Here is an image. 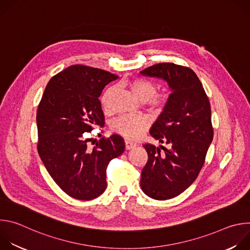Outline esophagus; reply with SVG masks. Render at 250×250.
I'll use <instances>...</instances> for the list:
<instances>
[{
  "instance_id": "obj_1",
  "label": "esophagus",
  "mask_w": 250,
  "mask_h": 250,
  "mask_svg": "<svg viewBox=\"0 0 250 250\" xmlns=\"http://www.w3.org/2000/svg\"><path fill=\"white\" fill-rule=\"evenodd\" d=\"M134 147H136V144H134V142L129 141V140H125V148H126L127 150L132 149V148H134Z\"/></svg>"
}]
</instances>
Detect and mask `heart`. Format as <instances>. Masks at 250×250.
<instances>
[{"label": "heart", "instance_id": "b5f03b06", "mask_svg": "<svg viewBox=\"0 0 250 250\" xmlns=\"http://www.w3.org/2000/svg\"><path fill=\"white\" fill-rule=\"evenodd\" d=\"M121 83L126 86L138 100L147 102L151 106H161L165 102L163 96L156 94L157 86L147 79L135 77L123 80ZM115 91L116 88L114 86H110L104 90L101 97L102 106L106 112L111 110V100ZM148 125L149 122L145 116L125 114L117 118L112 123L111 127L113 131L119 133L126 139L134 140L144 133Z\"/></svg>", "mask_w": 250, "mask_h": 250}]
</instances>
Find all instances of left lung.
<instances>
[{"instance_id":"8db88e82","label":"left lung","mask_w":250,"mask_h":250,"mask_svg":"<svg viewBox=\"0 0 250 250\" xmlns=\"http://www.w3.org/2000/svg\"><path fill=\"white\" fill-rule=\"evenodd\" d=\"M140 73L164 79L172 90L149 130L168 147L144 145L148 159L140 179L148 197L169 200L192 185L205 163L213 137L209 101L196 73L186 66L158 63Z\"/></svg>"}]
</instances>
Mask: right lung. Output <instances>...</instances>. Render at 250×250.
<instances>
[{"mask_svg": "<svg viewBox=\"0 0 250 250\" xmlns=\"http://www.w3.org/2000/svg\"><path fill=\"white\" fill-rule=\"evenodd\" d=\"M118 76L76 64L54 75L38 106V151L54 182L68 196L93 200L106 187V167L125 148L119 134L89 146L94 126L104 125L99 97Z\"/></svg>", "mask_w": 250, "mask_h": 250, "instance_id": "right-lung-1", "label": "right lung"}]
</instances>
